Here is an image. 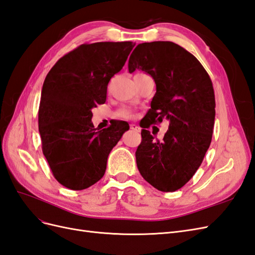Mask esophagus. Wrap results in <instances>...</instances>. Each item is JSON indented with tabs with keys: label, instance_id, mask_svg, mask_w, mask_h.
<instances>
[{
	"label": "esophagus",
	"instance_id": "esophagus-1",
	"mask_svg": "<svg viewBox=\"0 0 255 255\" xmlns=\"http://www.w3.org/2000/svg\"><path fill=\"white\" fill-rule=\"evenodd\" d=\"M129 128H130V129L135 130V132H139V130H140V128H138L136 125H130V126H129Z\"/></svg>",
	"mask_w": 255,
	"mask_h": 255
}]
</instances>
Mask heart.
I'll list each match as a JSON object with an SVG mask.
<instances>
[{"mask_svg":"<svg viewBox=\"0 0 255 255\" xmlns=\"http://www.w3.org/2000/svg\"><path fill=\"white\" fill-rule=\"evenodd\" d=\"M117 116H118V117H120V118L129 119V118L133 117V113H132V111H130V110L126 109V107H123V109L118 111Z\"/></svg>","mask_w":255,"mask_h":255,"instance_id":"obj_1","label":"heart"}]
</instances>
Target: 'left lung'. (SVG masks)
I'll use <instances>...</instances> for the list:
<instances>
[{
  "mask_svg": "<svg viewBox=\"0 0 255 255\" xmlns=\"http://www.w3.org/2000/svg\"><path fill=\"white\" fill-rule=\"evenodd\" d=\"M150 74L156 84L144 118L136 163L143 179L160 191L183 187L210 148L215 123V94L210 75L191 53L171 41L138 44L128 59V72ZM169 120L163 140L144 130Z\"/></svg>",
  "mask_w": 255,
  "mask_h": 255,
  "instance_id": "obj_1",
  "label": "left lung"
}]
</instances>
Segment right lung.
<instances>
[{
  "label": "right lung",
  "instance_id": "1",
  "mask_svg": "<svg viewBox=\"0 0 255 255\" xmlns=\"http://www.w3.org/2000/svg\"><path fill=\"white\" fill-rule=\"evenodd\" d=\"M134 45L81 44L45 76L38 111L42 152L54 177L69 189H86L101 180L112 149L129 128L128 122L117 120L99 130L91 122V110L105 103L107 85Z\"/></svg>",
  "mask_w": 255,
  "mask_h": 255
}]
</instances>
